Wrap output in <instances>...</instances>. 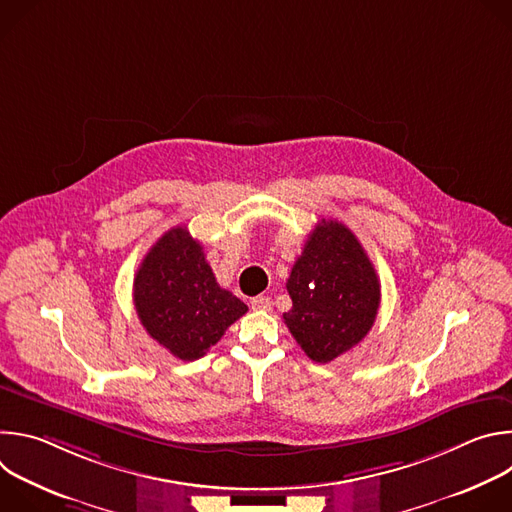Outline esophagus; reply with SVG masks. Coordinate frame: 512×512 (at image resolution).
Returning a JSON list of instances; mask_svg holds the SVG:
<instances>
[{"label": "esophagus", "mask_w": 512, "mask_h": 512, "mask_svg": "<svg viewBox=\"0 0 512 512\" xmlns=\"http://www.w3.org/2000/svg\"><path fill=\"white\" fill-rule=\"evenodd\" d=\"M251 308L259 310V312H267V310H271V300L265 296H257L251 300Z\"/></svg>", "instance_id": "1"}]
</instances>
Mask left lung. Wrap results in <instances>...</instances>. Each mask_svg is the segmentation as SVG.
<instances>
[{"label": "left lung", "mask_w": 512, "mask_h": 512, "mask_svg": "<svg viewBox=\"0 0 512 512\" xmlns=\"http://www.w3.org/2000/svg\"><path fill=\"white\" fill-rule=\"evenodd\" d=\"M285 287L294 306L283 320L302 350L322 364L369 334L381 304L369 255L348 227L326 218L310 233Z\"/></svg>", "instance_id": "obj_1"}]
</instances>
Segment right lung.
<instances>
[{
	"instance_id": "1",
	"label": "right lung",
	"mask_w": 512,
	"mask_h": 512,
	"mask_svg": "<svg viewBox=\"0 0 512 512\" xmlns=\"http://www.w3.org/2000/svg\"><path fill=\"white\" fill-rule=\"evenodd\" d=\"M141 326L180 360H196L223 338L247 306L216 283L202 245L186 227L164 233L133 279Z\"/></svg>"
}]
</instances>
